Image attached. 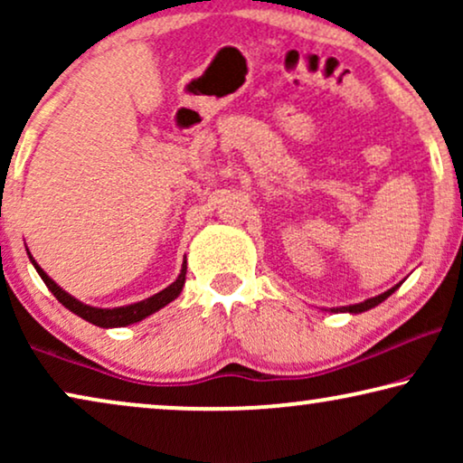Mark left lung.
Here are the masks:
<instances>
[{"instance_id":"left-lung-1","label":"left lung","mask_w":463,"mask_h":463,"mask_svg":"<svg viewBox=\"0 0 463 463\" xmlns=\"http://www.w3.org/2000/svg\"><path fill=\"white\" fill-rule=\"evenodd\" d=\"M396 288H398V284H396V287H392L390 290H385V293L377 295V297H373V299H366V301H363V303H356V306H347V307H333V312H350V314H360V312H366V309L375 307V306H379V303H382V301L388 299V297H390L392 293H394Z\"/></svg>"}]
</instances>
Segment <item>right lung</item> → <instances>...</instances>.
Listing matches in <instances>:
<instances>
[{
  "mask_svg": "<svg viewBox=\"0 0 463 463\" xmlns=\"http://www.w3.org/2000/svg\"><path fill=\"white\" fill-rule=\"evenodd\" d=\"M29 259L31 263L35 265L37 274L42 276V280L46 282V287L52 290V295L59 299L62 306H65L67 309H71L73 314H78L80 318H84L88 322H92V325L97 326H103V328H113V326H128V325H135V322L147 318V316H151L154 312H157V309L168 306L170 301H175L176 297L181 295L183 290V284H185V274H187V263H183L181 268V274L176 280L170 284V287H166L164 290H160V293L149 297V299L145 301H138V303H132V306H124V307H113V309H103V307H92V306H86V303H81L75 299V297H71L69 293H65L59 284H56L52 278H50L46 271H43L40 265L35 263V259L31 257L29 252Z\"/></svg>",
  "mask_w": 463,
  "mask_h": 463,
  "instance_id": "add662e5",
  "label": "right lung"
}]
</instances>
